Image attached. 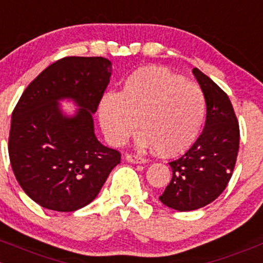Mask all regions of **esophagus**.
Returning a JSON list of instances; mask_svg holds the SVG:
<instances>
[{
    "instance_id": "esophagus-1",
    "label": "esophagus",
    "mask_w": 263,
    "mask_h": 263,
    "mask_svg": "<svg viewBox=\"0 0 263 263\" xmlns=\"http://www.w3.org/2000/svg\"><path fill=\"white\" fill-rule=\"evenodd\" d=\"M126 161L135 163V165H139V163H145L146 159L143 157L136 156V154H126Z\"/></svg>"
}]
</instances>
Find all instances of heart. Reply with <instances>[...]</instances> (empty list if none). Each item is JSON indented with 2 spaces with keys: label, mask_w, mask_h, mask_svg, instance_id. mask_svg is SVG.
<instances>
[{
  "label": "heart",
  "mask_w": 263,
  "mask_h": 263,
  "mask_svg": "<svg viewBox=\"0 0 263 263\" xmlns=\"http://www.w3.org/2000/svg\"><path fill=\"white\" fill-rule=\"evenodd\" d=\"M206 114L203 92L158 66L134 71L119 93L105 92L98 118L111 145H122L137 126V144L162 157H175L195 144Z\"/></svg>",
  "instance_id": "1"
}]
</instances>
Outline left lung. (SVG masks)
Segmentation results:
<instances>
[{
  "label": "left lung",
  "instance_id": "obj_1",
  "mask_svg": "<svg viewBox=\"0 0 263 263\" xmlns=\"http://www.w3.org/2000/svg\"><path fill=\"white\" fill-rule=\"evenodd\" d=\"M192 72L206 100L205 127L190 151L168 163L173 178L159 196L163 205L178 212L213 202L227 187L239 152V123L230 98L198 68Z\"/></svg>",
  "mask_w": 263,
  "mask_h": 263
}]
</instances>
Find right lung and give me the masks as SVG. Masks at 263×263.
I'll return each instance as SVG.
<instances>
[{
	"instance_id": "add662e5",
	"label": "right lung",
	"mask_w": 263,
	"mask_h": 263,
	"mask_svg": "<svg viewBox=\"0 0 263 263\" xmlns=\"http://www.w3.org/2000/svg\"><path fill=\"white\" fill-rule=\"evenodd\" d=\"M112 72L102 57H66L46 67L22 95L11 115L9 156L16 180L32 200L54 212L92 202L120 153L95 135L97 111ZM71 101L73 115L59 102Z\"/></svg>"
}]
</instances>
